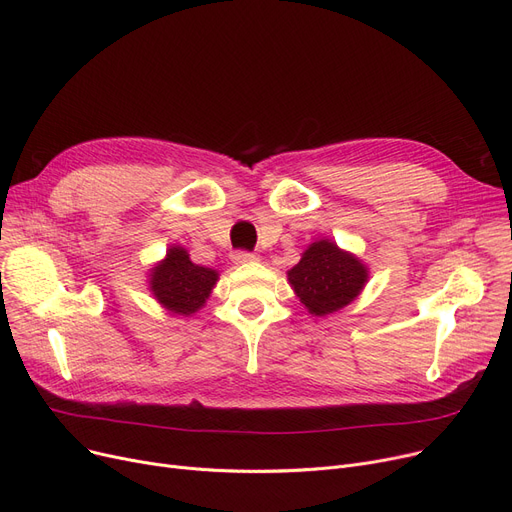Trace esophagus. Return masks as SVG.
Instances as JSON below:
<instances>
[{
  "label": "esophagus",
  "mask_w": 512,
  "mask_h": 512,
  "mask_svg": "<svg viewBox=\"0 0 512 512\" xmlns=\"http://www.w3.org/2000/svg\"><path fill=\"white\" fill-rule=\"evenodd\" d=\"M232 261L234 263H253V261H257V255L255 253H247V251H236L234 255H232Z\"/></svg>",
  "instance_id": "1"
}]
</instances>
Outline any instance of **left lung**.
<instances>
[{
    "label": "left lung",
    "instance_id": "obj_1",
    "mask_svg": "<svg viewBox=\"0 0 512 512\" xmlns=\"http://www.w3.org/2000/svg\"><path fill=\"white\" fill-rule=\"evenodd\" d=\"M286 278L311 315L326 317L359 297L369 280V267L334 240L319 238L303 251Z\"/></svg>",
    "mask_w": 512,
    "mask_h": 512
}]
</instances>
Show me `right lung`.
<instances>
[{
    "label": "right lung",
    "instance_id": "right-lung-1",
    "mask_svg": "<svg viewBox=\"0 0 512 512\" xmlns=\"http://www.w3.org/2000/svg\"><path fill=\"white\" fill-rule=\"evenodd\" d=\"M218 280V270L193 263L191 255L180 245H172L166 257L157 261L147 274L153 299L166 311L182 317L205 307Z\"/></svg>",
    "mask_w": 512,
    "mask_h": 512
}]
</instances>
